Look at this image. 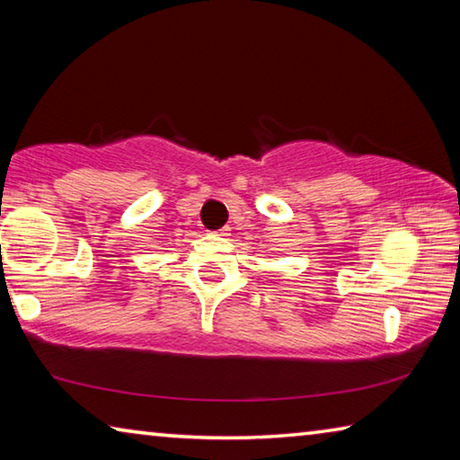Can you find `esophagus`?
Instances as JSON below:
<instances>
[{"label": "esophagus", "mask_w": 460, "mask_h": 460, "mask_svg": "<svg viewBox=\"0 0 460 460\" xmlns=\"http://www.w3.org/2000/svg\"><path fill=\"white\" fill-rule=\"evenodd\" d=\"M231 229L229 227H223V229H219V231H217V235H221V237H227V235H231V233H229Z\"/></svg>", "instance_id": "34e87169"}]
</instances>
